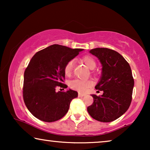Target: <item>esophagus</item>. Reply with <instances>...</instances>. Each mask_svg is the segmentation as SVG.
I'll use <instances>...</instances> for the list:
<instances>
[{
	"mask_svg": "<svg viewBox=\"0 0 150 150\" xmlns=\"http://www.w3.org/2000/svg\"><path fill=\"white\" fill-rule=\"evenodd\" d=\"M85 93H79V97H83L85 96Z\"/></svg>",
	"mask_w": 150,
	"mask_h": 150,
	"instance_id": "34e87169",
	"label": "esophagus"
}]
</instances>
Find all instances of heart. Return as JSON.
<instances>
[{"label":"heart","instance_id":"heart-1","mask_svg":"<svg viewBox=\"0 0 150 150\" xmlns=\"http://www.w3.org/2000/svg\"><path fill=\"white\" fill-rule=\"evenodd\" d=\"M83 62L89 67V69H93L96 67V61L93 57L90 56H85L82 59ZM74 67V61L70 60L65 64L64 67V73L67 76H70L72 73ZM91 81L89 80H81V79H75L71 81L69 83V86L74 89L78 90L79 91H85L88 88L91 87Z\"/></svg>","mask_w":150,"mask_h":150}]
</instances>
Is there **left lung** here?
<instances>
[{"instance_id": "left-lung-1", "label": "left lung", "mask_w": 150, "mask_h": 150, "mask_svg": "<svg viewBox=\"0 0 150 150\" xmlns=\"http://www.w3.org/2000/svg\"><path fill=\"white\" fill-rule=\"evenodd\" d=\"M89 52L102 64V76L95 88L103 94L91 95L93 102L88 106L87 111L99 122H112L124 114L130 105L134 87L132 70L126 59L111 49L97 48Z\"/></svg>"}]
</instances>
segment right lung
Wrapping results in <instances>:
<instances>
[{"instance_id": "obj_1", "label": "right lung", "mask_w": 150, "mask_h": 150, "mask_svg": "<svg viewBox=\"0 0 150 150\" xmlns=\"http://www.w3.org/2000/svg\"><path fill=\"white\" fill-rule=\"evenodd\" d=\"M83 49H71L53 44L32 57L24 71L23 98L28 110L36 118L46 122L60 120L69 104L78 97L77 91H56L57 87L67 88L64 67Z\"/></svg>"}]
</instances>
